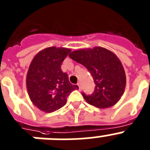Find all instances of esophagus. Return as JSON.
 Masks as SVG:
<instances>
[{
  "instance_id": "34e87169",
  "label": "esophagus",
  "mask_w": 150,
  "mask_h": 150,
  "mask_svg": "<svg viewBox=\"0 0 150 150\" xmlns=\"http://www.w3.org/2000/svg\"><path fill=\"white\" fill-rule=\"evenodd\" d=\"M78 86H79V91H81V89H82V87H81V83H78Z\"/></svg>"
}]
</instances>
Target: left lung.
Segmentation results:
<instances>
[{
	"mask_svg": "<svg viewBox=\"0 0 150 150\" xmlns=\"http://www.w3.org/2000/svg\"><path fill=\"white\" fill-rule=\"evenodd\" d=\"M69 57L85 66L93 79V93L82 96L89 104L98 108L110 107L120 100L126 84V77L120 60L111 51L97 47L71 52Z\"/></svg>",
	"mask_w": 150,
	"mask_h": 150,
	"instance_id": "8db88e82",
	"label": "left lung"
}]
</instances>
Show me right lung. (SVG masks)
<instances>
[{"label":"right lung","mask_w":150,"mask_h":150,"mask_svg":"<svg viewBox=\"0 0 150 150\" xmlns=\"http://www.w3.org/2000/svg\"><path fill=\"white\" fill-rule=\"evenodd\" d=\"M71 52L67 48L48 47L34 57L28 69L26 85L34 105L45 112H53L65 106L67 97L78 85L71 84L61 65Z\"/></svg>","instance_id":"right-lung-1"}]
</instances>
